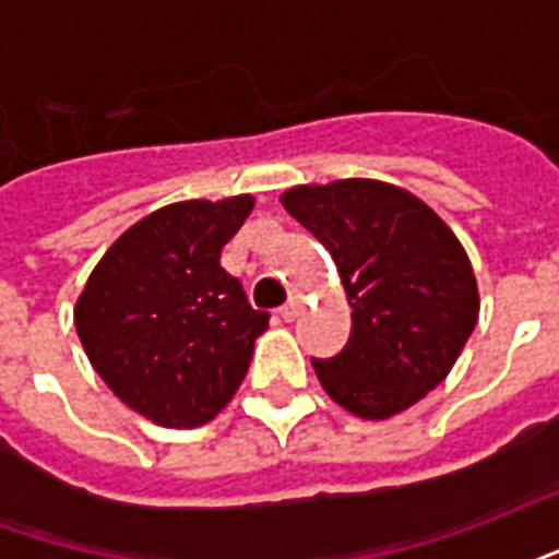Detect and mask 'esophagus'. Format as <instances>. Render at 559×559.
<instances>
[{
	"label": "esophagus",
	"instance_id": "obj_1",
	"mask_svg": "<svg viewBox=\"0 0 559 559\" xmlns=\"http://www.w3.org/2000/svg\"><path fill=\"white\" fill-rule=\"evenodd\" d=\"M278 317L281 320H287V323H290V320H296V317H299V302H296V299H290L287 305H281Z\"/></svg>",
	"mask_w": 559,
	"mask_h": 559
}]
</instances>
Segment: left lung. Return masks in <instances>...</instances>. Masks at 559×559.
Here are the masks:
<instances>
[{"label": "left lung", "instance_id": "8db88e82", "mask_svg": "<svg viewBox=\"0 0 559 559\" xmlns=\"http://www.w3.org/2000/svg\"><path fill=\"white\" fill-rule=\"evenodd\" d=\"M281 203L326 245L353 308L344 350L311 359L323 389L362 419L407 411L443 383L479 320L455 233L411 191L377 179L299 185Z\"/></svg>", "mask_w": 559, "mask_h": 559}]
</instances>
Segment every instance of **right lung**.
Masks as SVG:
<instances>
[{"label": "right lung", "mask_w": 559, "mask_h": 559, "mask_svg": "<svg viewBox=\"0 0 559 559\" xmlns=\"http://www.w3.org/2000/svg\"><path fill=\"white\" fill-rule=\"evenodd\" d=\"M251 197L185 200L152 212L92 269L74 323L116 399L164 428L215 419L248 374L269 314L221 266Z\"/></svg>", "instance_id": "right-lung-1"}]
</instances>
